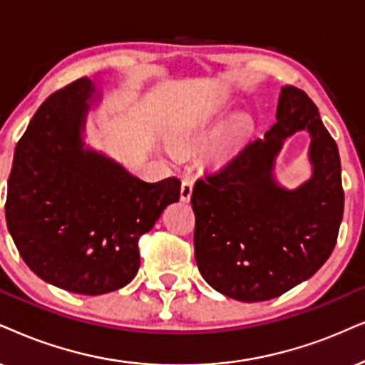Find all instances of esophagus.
<instances>
[{
    "instance_id": "1",
    "label": "esophagus",
    "mask_w": 365,
    "mask_h": 365,
    "mask_svg": "<svg viewBox=\"0 0 365 365\" xmlns=\"http://www.w3.org/2000/svg\"><path fill=\"white\" fill-rule=\"evenodd\" d=\"M192 190H193V178L190 175H185V177L182 178V187H180V198H182L183 202H188L192 197Z\"/></svg>"
}]
</instances>
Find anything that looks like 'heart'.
<instances>
[{"label": "heart", "instance_id": "obj_1", "mask_svg": "<svg viewBox=\"0 0 365 365\" xmlns=\"http://www.w3.org/2000/svg\"><path fill=\"white\" fill-rule=\"evenodd\" d=\"M225 113H227V104L225 103H212L207 108L197 110V113L188 114L178 123L177 129L173 133L175 145H188V143L207 138L219 129L222 124ZM251 128V119L246 116H239L229 124L225 138L227 140H237L242 135H246Z\"/></svg>", "mask_w": 365, "mask_h": 365}]
</instances>
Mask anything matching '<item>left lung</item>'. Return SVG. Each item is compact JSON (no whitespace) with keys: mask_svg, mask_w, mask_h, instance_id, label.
<instances>
[{"mask_svg":"<svg viewBox=\"0 0 365 365\" xmlns=\"http://www.w3.org/2000/svg\"><path fill=\"white\" fill-rule=\"evenodd\" d=\"M276 118L262 140L198 178L192 192L198 271L215 292L246 303L281 297L315 274L334 251L344 215L339 148L315 103L286 86ZM299 128L312 136L314 175L286 191L272 178L274 156Z\"/></svg>","mask_w":365,"mask_h":365,"instance_id":"obj_1","label":"left lung"}]
</instances>
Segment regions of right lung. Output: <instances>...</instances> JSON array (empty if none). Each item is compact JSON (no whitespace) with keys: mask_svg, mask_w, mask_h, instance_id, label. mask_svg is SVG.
<instances>
[{"mask_svg":"<svg viewBox=\"0 0 365 365\" xmlns=\"http://www.w3.org/2000/svg\"><path fill=\"white\" fill-rule=\"evenodd\" d=\"M94 87L87 77L55 91L18 141L4 204L8 230L34 273L79 294L126 286L140 269L138 241L182 182L156 183L84 150V124Z\"/></svg>","mask_w":365,"mask_h":365,"instance_id":"add662e5","label":"right lung"}]
</instances>
